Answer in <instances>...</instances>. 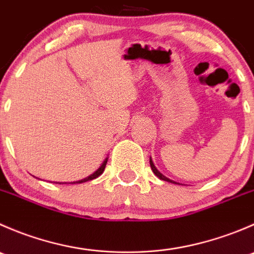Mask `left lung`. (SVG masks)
I'll return each instance as SVG.
<instances>
[{"instance_id":"1","label":"left lung","mask_w":254,"mask_h":254,"mask_svg":"<svg viewBox=\"0 0 254 254\" xmlns=\"http://www.w3.org/2000/svg\"><path fill=\"white\" fill-rule=\"evenodd\" d=\"M150 166H151V170H152V172L155 173V175L157 176L158 178H160V179H162V181H166V182H171V183L179 184V183H177V182H173V181H171V179H170V178H167V177H166V176H163L162 173H161L160 171H158L157 168H156V166L153 165V162H152V158H151V157H150Z\"/></svg>"}]
</instances>
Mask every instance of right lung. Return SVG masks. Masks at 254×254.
Listing matches in <instances>:
<instances>
[{
  "instance_id": "1",
  "label": "right lung",
  "mask_w": 254,
  "mask_h": 254,
  "mask_svg": "<svg viewBox=\"0 0 254 254\" xmlns=\"http://www.w3.org/2000/svg\"><path fill=\"white\" fill-rule=\"evenodd\" d=\"M107 162H108V157H107L106 160L103 161V163H102V165L99 166V168H98V170L96 171V172H93V173H92V175H89L88 177H86V178H83V179H79V181H76V182H70V184L84 183V182H88V181H92V179H96L97 177H99V176L102 175V173L104 172V168H106V165H107ZM56 183H59V182H56ZM59 184H61V183H59ZM63 184H66V182H65V183H63Z\"/></svg>"
}]
</instances>
